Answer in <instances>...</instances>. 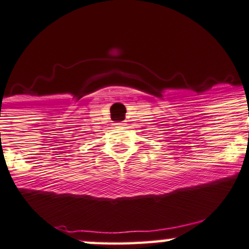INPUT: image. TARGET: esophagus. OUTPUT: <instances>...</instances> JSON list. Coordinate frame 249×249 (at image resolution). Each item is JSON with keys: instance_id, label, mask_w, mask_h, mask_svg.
<instances>
[{"instance_id": "esophagus-1", "label": "esophagus", "mask_w": 249, "mask_h": 249, "mask_svg": "<svg viewBox=\"0 0 249 249\" xmlns=\"http://www.w3.org/2000/svg\"><path fill=\"white\" fill-rule=\"evenodd\" d=\"M114 125H117V126H125V122H118Z\"/></svg>"}]
</instances>
